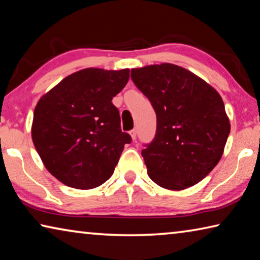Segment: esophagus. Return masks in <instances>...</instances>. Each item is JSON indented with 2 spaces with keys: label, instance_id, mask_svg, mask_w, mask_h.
Instances as JSON below:
<instances>
[{
  "label": "esophagus",
  "instance_id": "1",
  "mask_svg": "<svg viewBox=\"0 0 260 260\" xmlns=\"http://www.w3.org/2000/svg\"><path fill=\"white\" fill-rule=\"evenodd\" d=\"M129 134H131V136H132V139H133V140L136 139V129H135V128L129 131Z\"/></svg>",
  "mask_w": 260,
  "mask_h": 260
}]
</instances>
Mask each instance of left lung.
<instances>
[{
	"label": "left lung",
	"mask_w": 260,
	"mask_h": 260,
	"mask_svg": "<svg viewBox=\"0 0 260 260\" xmlns=\"http://www.w3.org/2000/svg\"><path fill=\"white\" fill-rule=\"evenodd\" d=\"M131 78L157 116L155 138L141 152L149 177L170 190L199 183L218 164L231 132L220 95L174 64L133 69Z\"/></svg>",
	"instance_id": "8db88e82"
}]
</instances>
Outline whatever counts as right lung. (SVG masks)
Masks as SVG:
<instances>
[{"instance_id":"obj_1","label":"right lung","mask_w":260,"mask_h":260,"mask_svg":"<svg viewBox=\"0 0 260 260\" xmlns=\"http://www.w3.org/2000/svg\"><path fill=\"white\" fill-rule=\"evenodd\" d=\"M128 79V69H85L63 79L38 102L33 143L46 169L60 182L91 189L112 175L124 146L132 142L112 104Z\"/></svg>"}]
</instances>
